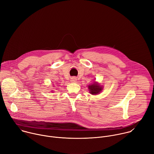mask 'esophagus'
I'll return each instance as SVG.
<instances>
[{"instance_id":"obj_1","label":"esophagus","mask_w":154,"mask_h":154,"mask_svg":"<svg viewBox=\"0 0 154 154\" xmlns=\"http://www.w3.org/2000/svg\"><path fill=\"white\" fill-rule=\"evenodd\" d=\"M71 82H72V83H75V82H77V78L76 77H72V78H71Z\"/></svg>"}]
</instances>
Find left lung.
Instances as JSON below:
<instances>
[{
  "label": "left lung",
  "instance_id": "8db88e82",
  "mask_svg": "<svg viewBox=\"0 0 154 154\" xmlns=\"http://www.w3.org/2000/svg\"><path fill=\"white\" fill-rule=\"evenodd\" d=\"M88 86V89L90 90V93L93 95L99 94L103 90V87L96 82Z\"/></svg>",
  "mask_w": 154,
  "mask_h": 154
}]
</instances>
